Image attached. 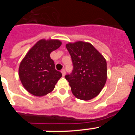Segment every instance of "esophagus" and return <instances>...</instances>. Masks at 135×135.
<instances>
[{
	"instance_id": "obj_1",
	"label": "esophagus",
	"mask_w": 135,
	"mask_h": 135,
	"mask_svg": "<svg viewBox=\"0 0 135 135\" xmlns=\"http://www.w3.org/2000/svg\"><path fill=\"white\" fill-rule=\"evenodd\" d=\"M61 74H62V76H65V70H61Z\"/></svg>"
}]
</instances>
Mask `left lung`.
<instances>
[{
    "instance_id": "obj_1",
    "label": "left lung",
    "mask_w": 135,
    "mask_h": 135,
    "mask_svg": "<svg viewBox=\"0 0 135 135\" xmlns=\"http://www.w3.org/2000/svg\"><path fill=\"white\" fill-rule=\"evenodd\" d=\"M74 65L70 75H66L73 95L89 101L103 89L107 80V62L102 55L89 42L77 41L66 44Z\"/></svg>"
}]
</instances>
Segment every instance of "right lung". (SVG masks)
<instances>
[{"label":"right lung","mask_w":135,"mask_h":135,"mask_svg":"<svg viewBox=\"0 0 135 135\" xmlns=\"http://www.w3.org/2000/svg\"><path fill=\"white\" fill-rule=\"evenodd\" d=\"M61 44L59 40L42 39L23 57L19 67V76L28 93L34 96L42 97L55 89L62 74L55 70L50 54Z\"/></svg>","instance_id":"right-lung-1"}]
</instances>
